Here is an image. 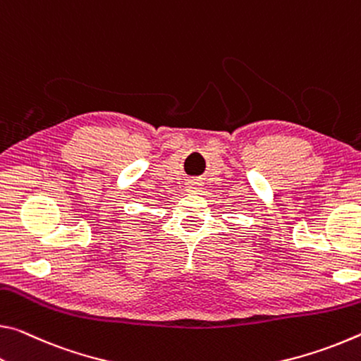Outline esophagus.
Segmentation results:
<instances>
[{
	"label": "esophagus",
	"instance_id": "esophagus-1",
	"mask_svg": "<svg viewBox=\"0 0 361 361\" xmlns=\"http://www.w3.org/2000/svg\"><path fill=\"white\" fill-rule=\"evenodd\" d=\"M200 190H202V184H200V182H197V180H190L187 184V192L188 193H198Z\"/></svg>",
	"mask_w": 361,
	"mask_h": 361
}]
</instances>
